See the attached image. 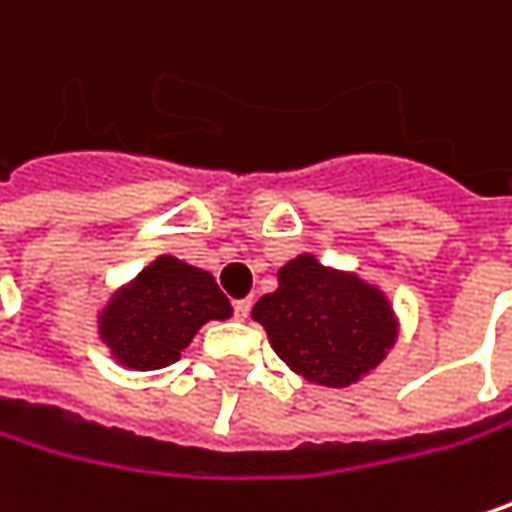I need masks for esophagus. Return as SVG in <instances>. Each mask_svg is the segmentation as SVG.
<instances>
[{
    "label": "esophagus",
    "mask_w": 512,
    "mask_h": 512,
    "mask_svg": "<svg viewBox=\"0 0 512 512\" xmlns=\"http://www.w3.org/2000/svg\"><path fill=\"white\" fill-rule=\"evenodd\" d=\"M249 310H252V299H240V302H234V316L243 322V319H249Z\"/></svg>",
    "instance_id": "1"
}]
</instances>
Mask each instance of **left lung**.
<instances>
[{
  "instance_id": "8db88e82",
  "label": "left lung",
  "mask_w": 512,
  "mask_h": 512,
  "mask_svg": "<svg viewBox=\"0 0 512 512\" xmlns=\"http://www.w3.org/2000/svg\"><path fill=\"white\" fill-rule=\"evenodd\" d=\"M252 319L275 354L304 381L346 390L393 351L398 316L387 293L357 272L299 255L278 269V287L257 299Z\"/></svg>"
}]
</instances>
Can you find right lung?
<instances>
[{"label":"right lung","mask_w":512,"mask_h":512,"mask_svg":"<svg viewBox=\"0 0 512 512\" xmlns=\"http://www.w3.org/2000/svg\"><path fill=\"white\" fill-rule=\"evenodd\" d=\"M231 313L210 272L158 255L102 304L96 331L119 366L152 372L175 363L202 325Z\"/></svg>","instance_id":"1"}]
</instances>
